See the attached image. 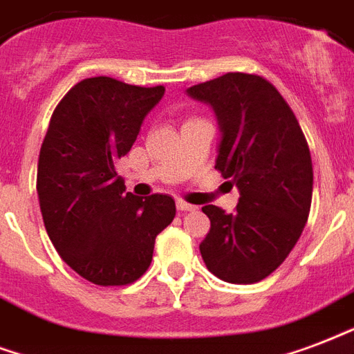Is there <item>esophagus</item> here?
I'll use <instances>...</instances> for the list:
<instances>
[{
    "label": "esophagus",
    "instance_id": "34e87169",
    "mask_svg": "<svg viewBox=\"0 0 354 354\" xmlns=\"http://www.w3.org/2000/svg\"><path fill=\"white\" fill-rule=\"evenodd\" d=\"M176 207H178V212H193V209H196V206L187 204L185 201H176Z\"/></svg>",
    "mask_w": 354,
    "mask_h": 354
}]
</instances>
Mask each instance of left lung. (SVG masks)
<instances>
[{
  "mask_svg": "<svg viewBox=\"0 0 354 354\" xmlns=\"http://www.w3.org/2000/svg\"><path fill=\"white\" fill-rule=\"evenodd\" d=\"M221 129L215 169L239 189L236 212L207 204L201 254L215 277L254 284L273 273L303 234L314 171L308 142L282 94L261 75L228 72L187 88Z\"/></svg>",
  "mask_w": 354,
  "mask_h": 354,
  "instance_id": "obj_1",
  "label": "left lung"
}]
</instances>
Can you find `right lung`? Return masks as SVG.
Masks as SVG:
<instances>
[{"mask_svg":"<svg viewBox=\"0 0 354 354\" xmlns=\"http://www.w3.org/2000/svg\"><path fill=\"white\" fill-rule=\"evenodd\" d=\"M163 94V85L100 75L74 85L51 115L37 172L40 212L55 250L93 284L142 277L156 237L176 215L171 196L137 198L115 171Z\"/></svg>","mask_w":354,"mask_h":354,"instance_id":"1","label":"right lung"}]
</instances>
